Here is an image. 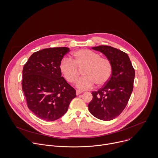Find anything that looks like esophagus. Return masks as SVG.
Returning <instances> with one entry per match:
<instances>
[{
    "mask_svg": "<svg viewBox=\"0 0 158 158\" xmlns=\"http://www.w3.org/2000/svg\"><path fill=\"white\" fill-rule=\"evenodd\" d=\"M82 93V91H80V90H76V94L77 95H79L80 94H81Z\"/></svg>",
    "mask_w": 158,
    "mask_h": 158,
    "instance_id": "34e87169",
    "label": "esophagus"
}]
</instances>
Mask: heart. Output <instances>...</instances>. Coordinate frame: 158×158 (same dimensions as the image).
I'll use <instances>...</instances> for the list:
<instances>
[{"label": "heart", "mask_w": 158, "mask_h": 158, "mask_svg": "<svg viewBox=\"0 0 158 158\" xmlns=\"http://www.w3.org/2000/svg\"><path fill=\"white\" fill-rule=\"evenodd\" d=\"M84 67L82 74L76 85L81 89L91 88L94 84L98 86L106 84L112 74V64L106 57L90 49H83L74 52L71 59L64 58L59 64V69L65 79L70 83L78 77L79 70Z\"/></svg>", "instance_id": "b5f03b06"}]
</instances>
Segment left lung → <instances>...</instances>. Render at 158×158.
Segmentation results:
<instances>
[{
    "mask_svg": "<svg viewBox=\"0 0 158 158\" xmlns=\"http://www.w3.org/2000/svg\"><path fill=\"white\" fill-rule=\"evenodd\" d=\"M92 49L102 52L110 61L112 74L105 85L92 93L93 98L88 104L89 110L99 119L110 121L120 115L128 102L135 71L126 53L108 46Z\"/></svg>",
    "mask_w": 158,
    "mask_h": 158,
    "instance_id": "1",
    "label": "left lung"
}]
</instances>
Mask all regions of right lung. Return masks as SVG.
<instances>
[{"instance_id":"obj_1","label":"right lung","mask_w":158,"mask_h":158,"mask_svg":"<svg viewBox=\"0 0 158 158\" xmlns=\"http://www.w3.org/2000/svg\"><path fill=\"white\" fill-rule=\"evenodd\" d=\"M68 48L44 49L32 54L22 71V87L29 109L41 119L52 121L68 109L76 90L61 76L59 64Z\"/></svg>"}]
</instances>
